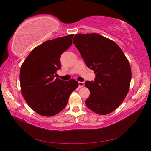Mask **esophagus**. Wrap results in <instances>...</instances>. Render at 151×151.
I'll list each match as a JSON object with an SVG mask.
<instances>
[{"instance_id":"34e87169","label":"esophagus","mask_w":151,"mask_h":151,"mask_svg":"<svg viewBox=\"0 0 151 151\" xmlns=\"http://www.w3.org/2000/svg\"><path fill=\"white\" fill-rule=\"evenodd\" d=\"M84 83H83V82H79V88H83V87L84 86Z\"/></svg>"}]
</instances>
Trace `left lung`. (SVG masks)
I'll return each mask as SVG.
<instances>
[{
  "instance_id": "1",
  "label": "left lung",
  "mask_w": 151,
  "mask_h": 151,
  "mask_svg": "<svg viewBox=\"0 0 151 151\" xmlns=\"http://www.w3.org/2000/svg\"><path fill=\"white\" fill-rule=\"evenodd\" d=\"M73 44L96 74L94 81L85 83L90 91L87 107L102 115L115 111L130 88L131 68L125 54L113 41L97 33L77 34Z\"/></svg>"
}]
</instances>
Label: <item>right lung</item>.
<instances>
[{
	"instance_id": "add662e5",
	"label": "right lung",
	"mask_w": 151,
	"mask_h": 151,
	"mask_svg": "<svg viewBox=\"0 0 151 151\" xmlns=\"http://www.w3.org/2000/svg\"><path fill=\"white\" fill-rule=\"evenodd\" d=\"M73 36L72 34L45 42L32 50L21 65L22 94L39 115L52 116L60 113L79 86L74 79L55 78L57 70L61 68V55L72 45Z\"/></svg>"
}]
</instances>
